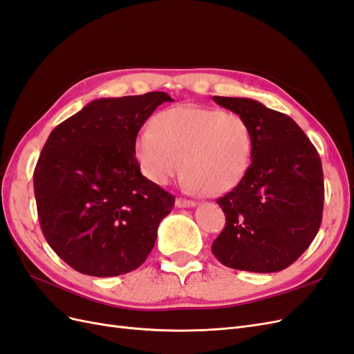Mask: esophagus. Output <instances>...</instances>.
<instances>
[{"mask_svg": "<svg viewBox=\"0 0 354 354\" xmlns=\"http://www.w3.org/2000/svg\"><path fill=\"white\" fill-rule=\"evenodd\" d=\"M175 203L178 207H194L196 206V201L185 200V198H176Z\"/></svg>", "mask_w": 354, "mask_h": 354, "instance_id": "esophagus-1", "label": "esophagus"}]
</instances>
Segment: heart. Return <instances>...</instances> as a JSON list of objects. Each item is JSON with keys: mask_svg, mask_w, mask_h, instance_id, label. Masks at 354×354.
Listing matches in <instances>:
<instances>
[{"mask_svg": "<svg viewBox=\"0 0 354 354\" xmlns=\"http://www.w3.org/2000/svg\"><path fill=\"white\" fill-rule=\"evenodd\" d=\"M254 153L248 121L236 113L178 105L158 113L153 129L135 139V157L144 176L165 187L184 171V187L218 197L234 189L250 167Z\"/></svg>", "mask_w": 354, "mask_h": 354, "instance_id": "obj_1", "label": "heart"}]
</instances>
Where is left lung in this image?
Instances as JSON below:
<instances>
[{
    "label": "left lung",
    "mask_w": 354,
    "mask_h": 354,
    "mask_svg": "<svg viewBox=\"0 0 354 354\" xmlns=\"http://www.w3.org/2000/svg\"><path fill=\"white\" fill-rule=\"evenodd\" d=\"M214 100L248 121L254 153L243 180L216 200L227 224L212 252L230 268L285 270L320 228L325 200L320 157L290 117L249 97Z\"/></svg>",
    "instance_id": "1"
}]
</instances>
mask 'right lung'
Here are the masks:
<instances>
[{
  "label": "right lung",
  "mask_w": 354,
  "mask_h": 354,
  "mask_svg": "<svg viewBox=\"0 0 354 354\" xmlns=\"http://www.w3.org/2000/svg\"><path fill=\"white\" fill-rule=\"evenodd\" d=\"M165 92L102 97L50 133L34 170L43 234L68 266L113 277L144 264L175 197L151 183L135 139Z\"/></svg>",
  "instance_id": "1"
}]
</instances>
